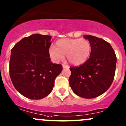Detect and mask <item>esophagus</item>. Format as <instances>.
Wrapping results in <instances>:
<instances>
[{
  "label": "esophagus",
  "instance_id": "1",
  "mask_svg": "<svg viewBox=\"0 0 126 126\" xmlns=\"http://www.w3.org/2000/svg\"><path fill=\"white\" fill-rule=\"evenodd\" d=\"M63 68H67V69H68V68H69V66L65 64H63Z\"/></svg>",
  "mask_w": 126,
  "mask_h": 126
}]
</instances>
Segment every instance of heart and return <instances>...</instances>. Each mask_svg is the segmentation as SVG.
Instances as JSON below:
<instances>
[{
  "mask_svg": "<svg viewBox=\"0 0 126 126\" xmlns=\"http://www.w3.org/2000/svg\"><path fill=\"white\" fill-rule=\"evenodd\" d=\"M91 44L85 39H62L50 47L48 54L54 63L63 60L66 56L70 63L78 65L85 63L91 53Z\"/></svg>",
  "mask_w": 126,
  "mask_h": 126,
  "instance_id": "1",
  "label": "heart"
}]
</instances>
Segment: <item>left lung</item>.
Instances as JSON below:
<instances>
[{"instance_id": "1", "label": "left lung", "mask_w": 126, "mask_h": 126, "mask_svg": "<svg viewBox=\"0 0 126 126\" xmlns=\"http://www.w3.org/2000/svg\"><path fill=\"white\" fill-rule=\"evenodd\" d=\"M84 37L91 44L90 58L79 67H71L69 84L74 93L82 98H94L107 91L113 81L116 56L111 45L91 35Z\"/></svg>"}]
</instances>
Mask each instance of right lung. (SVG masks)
<instances>
[{"label":"right lung","instance_id":"obj_1","mask_svg":"<svg viewBox=\"0 0 126 126\" xmlns=\"http://www.w3.org/2000/svg\"><path fill=\"white\" fill-rule=\"evenodd\" d=\"M51 37L34 34L18 42L11 51L10 75L15 89L26 98L40 99L52 91L61 64L51 61Z\"/></svg>","mask_w":126,"mask_h":126}]
</instances>
